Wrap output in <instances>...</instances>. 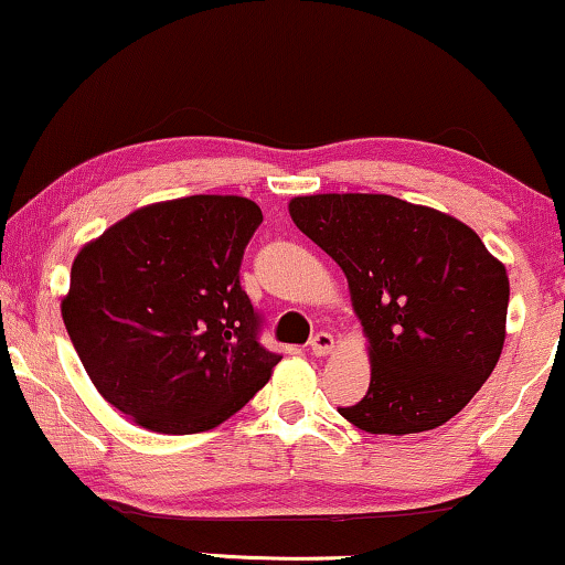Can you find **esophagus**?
Instances as JSON below:
<instances>
[{
	"label": "esophagus",
	"instance_id": "34e87169",
	"mask_svg": "<svg viewBox=\"0 0 565 565\" xmlns=\"http://www.w3.org/2000/svg\"><path fill=\"white\" fill-rule=\"evenodd\" d=\"M333 337L329 331H318L313 339H310V351H313L316 356H326V354H331L333 351Z\"/></svg>",
	"mask_w": 565,
	"mask_h": 565
}]
</instances>
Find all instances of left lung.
<instances>
[{
	"instance_id": "8db88e82",
	"label": "left lung",
	"mask_w": 565,
	"mask_h": 565,
	"mask_svg": "<svg viewBox=\"0 0 565 565\" xmlns=\"http://www.w3.org/2000/svg\"><path fill=\"white\" fill-rule=\"evenodd\" d=\"M290 216L349 280L372 380L339 407L366 433L433 430L477 395L504 347L510 277L477 232L384 193H318Z\"/></svg>"
}]
</instances>
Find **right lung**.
Returning <instances> with one entry per match:
<instances>
[{
  "label": "right lung",
  "mask_w": 565,
  "mask_h": 565,
  "mask_svg": "<svg viewBox=\"0 0 565 565\" xmlns=\"http://www.w3.org/2000/svg\"><path fill=\"white\" fill-rule=\"evenodd\" d=\"M263 211L242 195L137 209L71 267L61 302L73 349L106 403L154 433L216 428L263 390L280 354L242 290Z\"/></svg>",
  "instance_id": "obj_1"
}]
</instances>
